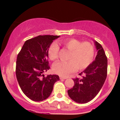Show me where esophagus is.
Wrapping results in <instances>:
<instances>
[{
    "label": "esophagus",
    "instance_id": "1",
    "mask_svg": "<svg viewBox=\"0 0 120 120\" xmlns=\"http://www.w3.org/2000/svg\"><path fill=\"white\" fill-rule=\"evenodd\" d=\"M60 79H67V77H60Z\"/></svg>",
    "mask_w": 120,
    "mask_h": 120
}]
</instances>
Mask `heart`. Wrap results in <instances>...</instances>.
Returning <instances> with one entry per match:
<instances>
[{"instance_id":"b5f03b06","label":"heart","mask_w":120,"mask_h":120,"mask_svg":"<svg viewBox=\"0 0 120 120\" xmlns=\"http://www.w3.org/2000/svg\"><path fill=\"white\" fill-rule=\"evenodd\" d=\"M70 51L68 61L56 62L52 67L53 71L60 76L67 77L77 69L83 70L87 68L93 61L95 55L94 46L89 42H81L75 39H67L60 42ZM59 47L56 42H53L48 49L49 59L54 60L57 58Z\"/></svg>"}]
</instances>
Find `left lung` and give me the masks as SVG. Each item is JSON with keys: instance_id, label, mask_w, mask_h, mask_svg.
<instances>
[{"instance_id": "8db88e82", "label": "left lung", "mask_w": 120, "mask_h": 120, "mask_svg": "<svg viewBox=\"0 0 120 120\" xmlns=\"http://www.w3.org/2000/svg\"><path fill=\"white\" fill-rule=\"evenodd\" d=\"M97 55L95 59L86 69L79 74L82 78L73 79L74 85L68 90L69 97L78 103H88L100 91L107 75V56L102 46L94 41Z\"/></svg>"}]
</instances>
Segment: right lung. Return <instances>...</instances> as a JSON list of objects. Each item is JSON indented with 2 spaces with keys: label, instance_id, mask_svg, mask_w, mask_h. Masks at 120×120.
<instances>
[{
  "label": "right lung",
  "instance_id": "1",
  "mask_svg": "<svg viewBox=\"0 0 120 120\" xmlns=\"http://www.w3.org/2000/svg\"><path fill=\"white\" fill-rule=\"evenodd\" d=\"M59 37L39 35L27 40L18 54L16 67L17 81L24 94L33 101L48 98L54 83L60 79L56 74H43L49 69L48 49L53 40Z\"/></svg>",
  "mask_w": 120,
  "mask_h": 120
}]
</instances>
